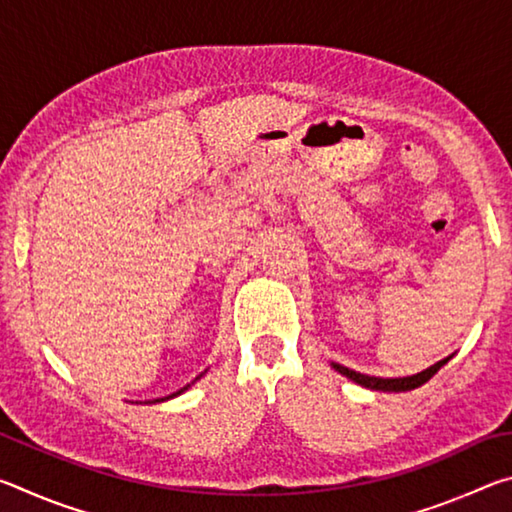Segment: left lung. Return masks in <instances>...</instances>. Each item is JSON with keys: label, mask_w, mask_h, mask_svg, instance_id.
I'll return each mask as SVG.
<instances>
[{"label": "left lung", "mask_w": 512, "mask_h": 512, "mask_svg": "<svg viewBox=\"0 0 512 512\" xmlns=\"http://www.w3.org/2000/svg\"><path fill=\"white\" fill-rule=\"evenodd\" d=\"M449 361L443 359L438 363H433L431 368L418 372V375H411V377H400V379H381V377H370V375H361V372L357 370H350L345 366H339V363H334V368L341 372V375H345L352 381H357V384L366 386V388H372V391H388V393H404V391H413V388H418L422 384H427V381L436 375V372L445 366V363Z\"/></svg>", "instance_id": "left-lung-1"}]
</instances>
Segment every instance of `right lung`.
Masks as SVG:
<instances>
[{
  "mask_svg": "<svg viewBox=\"0 0 512 512\" xmlns=\"http://www.w3.org/2000/svg\"><path fill=\"white\" fill-rule=\"evenodd\" d=\"M185 388H187V386H185ZM185 388H183V391H185ZM183 391H178V393H173V395H180ZM173 395H169V397H173Z\"/></svg>",
  "mask_w": 512,
  "mask_h": 512,
  "instance_id": "add662e5",
  "label": "right lung"
}]
</instances>
